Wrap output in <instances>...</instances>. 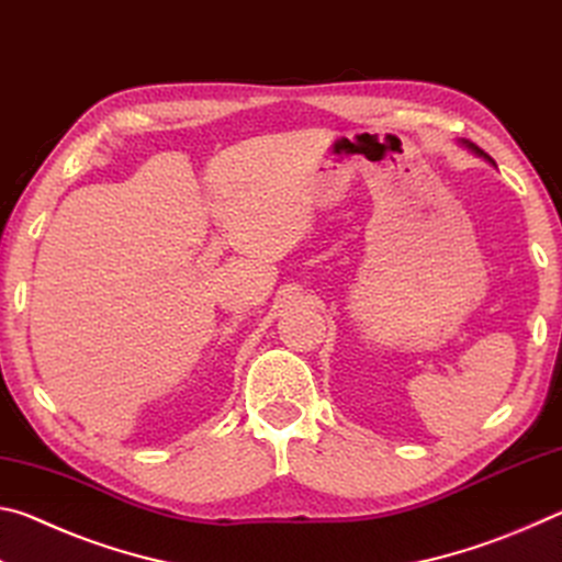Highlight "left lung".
Returning <instances> with one entry per match:
<instances>
[{
	"label": "left lung",
	"instance_id": "left-lung-1",
	"mask_svg": "<svg viewBox=\"0 0 562 562\" xmlns=\"http://www.w3.org/2000/svg\"><path fill=\"white\" fill-rule=\"evenodd\" d=\"M469 148H471V150H475V154H479V156H483V158H488V160H491V156H486V154H483V150H481L479 146H473V144H469ZM491 164H493V160H491Z\"/></svg>",
	"mask_w": 562,
	"mask_h": 562
}]
</instances>
